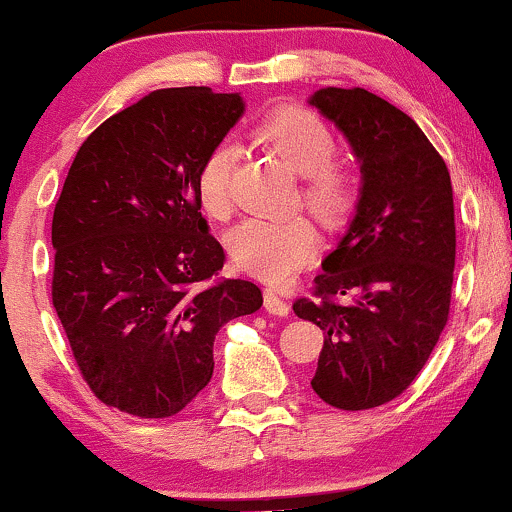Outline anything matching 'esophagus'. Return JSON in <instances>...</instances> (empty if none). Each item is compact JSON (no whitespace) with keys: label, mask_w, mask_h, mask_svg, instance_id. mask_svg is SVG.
<instances>
[{"label":"esophagus","mask_w":512,"mask_h":512,"mask_svg":"<svg viewBox=\"0 0 512 512\" xmlns=\"http://www.w3.org/2000/svg\"><path fill=\"white\" fill-rule=\"evenodd\" d=\"M264 310L269 315H279L286 317L291 312V305H288L286 298H281V293L276 288H264Z\"/></svg>","instance_id":"1"}]
</instances>
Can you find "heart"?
<instances>
[{"mask_svg":"<svg viewBox=\"0 0 512 512\" xmlns=\"http://www.w3.org/2000/svg\"><path fill=\"white\" fill-rule=\"evenodd\" d=\"M255 140L303 174V202L329 229L343 226L360 200V176L348 159L336 157L338 138L322 114L283 104L264 114ZM236 150L217 143L200 162L195 193L209 219L226 221L233 212L231 174ZM238 269L267 281H286L315 255L317 231L303 214L283 219H245L226 233Z\"/></svg>","mask_w":512,"mask_h":512,"instance_id":"b5f03b06","label":"heart"}]
</instances>
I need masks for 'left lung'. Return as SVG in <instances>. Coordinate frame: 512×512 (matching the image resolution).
Wrapping results in <instances>:
<instances>
[{
    "instance_id": "8db88e82",
    "label": "left lung",
    "mask_w": 512,
    "mask_h": 512,
    "mask_svg": "<svg viewBox=\"0 0 512 512\" xmlns=\"http://www.w3.org/2000/svg\"><path fill=\"white\" fill-rule=\"evenodd\" d=\"M360 159L355 217L295 315L324 331L312 389L338 410L400 396L451 310L455 212L448 166L422 128L365 88L310 97Z\"/></svg>"
}]
</instances>
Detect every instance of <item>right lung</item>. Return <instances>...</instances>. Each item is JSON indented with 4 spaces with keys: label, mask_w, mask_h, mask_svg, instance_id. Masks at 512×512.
Listing matches in <instances>:
<instances>
[{
    "label": "right lung",
    "mask_w": 512,
    "mask_h": 512,
    "mask_svg": "<svg viewBox=\"0 0 512 512\" xmlns=\"http://www.w3.org/2000/svg\"><path fill=\"white\" fill-rule=\"evenodd\" d=\"M243 107L236 92L155 90L73 159L52 219V305L109 408L145 420L181 412L212 379L221 326L262 307L252 281L217 279L224 248L195 193L200 162Z\"/></svg>",
    "instance_id": "1"
}]
</instances>
